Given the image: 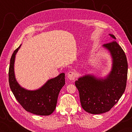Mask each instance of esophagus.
I'll return each instance as SVG.
<instances>
[{"label":"esophagus","instance_id":"esophagus-1","mask_svg":"<svg viewBox=\"0 0 132 132\" xmlns=\"http://www.w3.org/2000/svg\"><path fill=\"white\" fill-rule=\"evenodd\" d=\"M68 77L70 80H74L76 78V74L73 71H70L68 74Z\"/></svg>","mask_w":132,"mask_h":132}]
</instances>
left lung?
I'll list each match as a JSON object with an SVG mask.
<instances>
[{"label": "left lung", "mask_w": 132, "mask_h": 132, "mask_svg": "<svg viewBox=\"0 0 132 132\" xmlns=\"http://www.w3.org/2000/svg\"><path fill=\"white\" fill-rule=\"evenodd\" d=\"M114 40L104 44L112 58V68L104 79L86 75L75 82L79 91L83 109L91 114H100L109 111L124 94L127 85L128 62L121 47L116 37L109 34Z\"/></svg>", "instance_id": "left-lung-1"}]
</instances>
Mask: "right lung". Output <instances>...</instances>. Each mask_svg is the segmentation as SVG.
Masks as SVG:
<instances>
[{
	"label": "right lung",
	"mask_w": 132,
	"mask_h": 132,
	"mask_svg": "<svg viewBox=\"0 0 132 132\" xmlns=\"http://www.w3.org/2000/svg\"><path fill=\"white\" fill-rule=\"evenodd\" d=\"M20 46L21 45L13 52L10 60L8 73L10 88L20 104L27 112L37 115H50L55 110L59 93L65 85L64 73L48 80L36 90H27L21 87L16 81L14 72L15 55Z\"/></svg>",
	"instance_id": "1"
}]
</instances>
